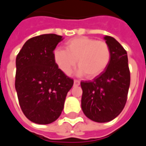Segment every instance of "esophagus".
<instances>
[{
	"mask_svg": "<svg viewBox=\"0 0 146 146\" xmlns=\"http://www.w3.org/2000/svg\"><path fill=\"white\" fill-rule=\"evenodd\" d=\"M74 85L75 86H79L80 85V81H78V80H74Z\"/></svg>",
	"mask_w": 146,
	"mask_h": 146,
	"instance_id": "1",
	"label": "esophagus"
}]
</instances>
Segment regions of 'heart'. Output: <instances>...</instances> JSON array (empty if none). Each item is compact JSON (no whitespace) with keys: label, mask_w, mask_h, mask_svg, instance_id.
<instances>
[{"label":"heart","mask_w":146,"mask_h":146,"mask_svg":"<svg viewBox=\"0 0 146 146\" xmlns=\"http://www.w3.org/2000/svg\"><path fill=\"white\" fill-rule=\"evenodd\" d=\"M111 57L107 42L89 37H76L65 42V49L56 48L53 52L56 64L65 75H70L78 63L76 75L88 78L97 77L107 68Z\"/></svg>","instance_id":"b5f03b06"}]
</instances>
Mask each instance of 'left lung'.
Masks as SVG:
<instances>
[{
    "instance_id": "left-lung-1",
    "label": "left lung",
    "mask_w": 146,
    "mask_h": 146,
    "mask_svg": "<svg viewBox=\"0 0 146 146\" xmlns=\"http://www.w3.org/2000/svg\"><path fill=\"white\" fill-rule=\"evenodd\" d=\"M111 48L109 64L93 81H82V109L86 116L98 123H106L117 117L124 108L131 76L127 53L112 37L105 36Z\"/></svg>"
}]
</instances>
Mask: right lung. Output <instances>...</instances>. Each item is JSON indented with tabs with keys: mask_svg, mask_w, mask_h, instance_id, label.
<instances>
[{
	"mask_svg": "<svg viewBox=\"0 0 146 146\" xmlns=\"http://www.w3.org/2000/svg\"><path fill=\"white\" fill-rule=\"evenodd\" d=\"M63 39L54 34L30 38L16 56L15 86L19 103L26 117L38 124H48L58 119L74 83L53 58V51Z\"/></svg>",
	"mask_w": 146,
	"mask_h": 146,
	"instance_id": "add662e5",
	"label": "right lung"
}]
</instances>
